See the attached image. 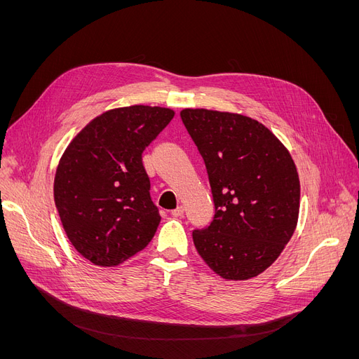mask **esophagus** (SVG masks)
<instances>
[{"label":"esophagus","mask_w":359,"mask_h":359,"mask_svg":"<svg viewBox=\"0 0 359 359\" xmlns=\"http://www.w3.org/2000/svg\"><path fill=\"white\" fill-rule=\"evenodd\" d=\"M183 212H184V208H183V206H177V208L176 210H173L172 211V215L175 217V218H177V217H182L183 215Z\"/></svg>","instance_id":"1"}]
</instances>
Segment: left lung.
<instances>
[{"label":"left lung","instance_id":"obj_1","mask_svg":"<svg viewBox=\"0 0 359 359\" xmlns=\"http://www.w3.org/2000/svg\"><path fill=\"white\" fill-rule=\"evenodd\" d=\"M180 118L205 161L215 205L212 222L192 233L195 248L221 278H255L295 231L299 179L294 160L252 118L208 109H183Z\"/></svg>","mask_w":359,"mask_h":359}]
</instances>
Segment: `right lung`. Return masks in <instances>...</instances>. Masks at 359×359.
Returning <instances> with one entry per match:
<instances>
[{
    "label": "right lung",
    "instance_id": "obj_1",
    "mask_svg": "<svg viewBox=\"0 0 359 359\" xmlns=\"http://www.w3.org/2000/svg\"><path fill=\"white\" fill-rule=\"evenodd\" d=\"M172 109L128 106L94 118L62 154L53 199L68 240L97 266H118L154 237L144 149L173 119Z\"/></svg>",
    "mask_w": 359,
    "mask_h": 359
}]
</instances>
